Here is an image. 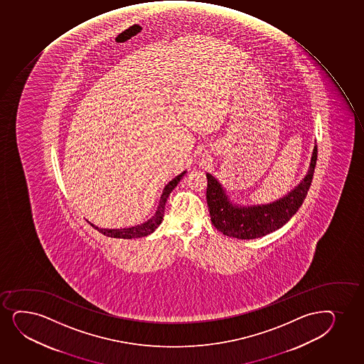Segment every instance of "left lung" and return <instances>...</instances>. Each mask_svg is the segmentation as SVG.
<instances>
[{
	"label": "left lung",
	"mask_w": 364,
	"mask_h": 364,
	"mask_svg": "<svg viewBox=\"0 0 364 364\" xmlns=\"http://www.w3.org/2000/svg\"><path fill=\"white\" fill-rule=\"evenodd\" d=\"M316 163L317 146H314L309 170L300 183L283 197L268 204L234 203L220 181L211 173H206V199L213 226L227 237L237 239L261 238L279 230L290 221L305 200L314 178Z\"/></svg>",
	"instance_id": "obj_1"
}]
</instances>
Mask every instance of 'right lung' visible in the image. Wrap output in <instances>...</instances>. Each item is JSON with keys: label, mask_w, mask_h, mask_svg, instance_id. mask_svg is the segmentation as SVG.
Here are the masks:
<instances>
[{"label": "right lung", "mask_w": 364, "mask_h": 364, "mask_svg": "<svg viewBox=\"0 0 364 364\" xmlns=\"http://www.w3.org/2000/svg\"><path fill=\"white\" fill-rule=\"evenodd\" d=\"M186 172L187 171H183L182 173H180V175L176 176L175 178H172V180L165 186L163 194H161V197H160L159 205H158L154 215H153L149 220H146V222L141 223V225L127 227V228H100V227L95 226L91 222H90V223H91L96 230H98V232L105 234L107 237H112V238H142V237L149 235V234L153 233V232L161 225V222H163L164 220V213H165V205H166L167 198L170 197L172 191L177 187V184L180 183V181L182 180L183 176L186 175Z\"/></svg>", "instance_id": "1"}]
</instances>
